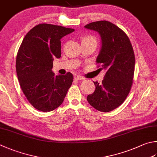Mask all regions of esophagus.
Listing matches in <instances>:
<instances>
[{
	"mask_svg": "<svg viewBox=\"0 0 157 157\" xmlns=\"http://www.w3.org/2000/svg\"><path fill=\"white\" fill-rule=\"evenodd\" d=\"M75 79L76 80V81H81V80H84L85 78L82 77L81 76H79V75H76L75 76Z\"/></svg>",
	"mask_w": 157,
	"mask_h": 157,
	"instance_id": "obj_1",
	"label": "esophagus"
}]
</instances>
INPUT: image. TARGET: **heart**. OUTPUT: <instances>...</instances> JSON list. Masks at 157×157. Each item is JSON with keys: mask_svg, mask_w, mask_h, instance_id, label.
Segmentation results:
<instances>
[{"mask_svg": "<svg viewBox=\"0 0 157 157\" xmlns=\"http://www.w3.org/2000/svg\"><path fill=\"white\" fill-rule=\"evenodd\" d=\"M81 39L82 43H96V39L91 35H85L84 36L81 37Z\"/></svg>", "mask_w": 157, "mask_h": 157, "instance_id": "heart-1", "label": "heart"}]
</instances>
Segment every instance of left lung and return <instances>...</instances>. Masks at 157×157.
Listing matches in <instances>:
<instances>
[{
    "instance_id": "8db88e82",
    "label": "left lung",
    "mask_w": 157,
    "mask_h": 157,
    "mask_svg": "<svg viewBox=\"0 0 157 157\" xmlns=\"http://www.w3.org/2000/svg\"><path fill=\"white\" fill-rule=\"evenodd\" d=\"M85 28L99 33L102 48L96 59L98 70H105L101 84L94 82L95 91L87 100L96 110L109 112L124 102L133 82L135 54L125 32L106 20L91 22Z\"/></svg>"
}]
</instances>
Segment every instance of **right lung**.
<instances>
[{
	"instance_id": "1",
	"label": "right lung",
	"mask_w": 157,
	"mask_h": 157,
	"mask_svg": "<svg viewBox=\"0 0 157 157\" xmlns=\"http://www.w3.org/2000/svg\"><path fill=\"white\" fill-rule=\"evenodd\" d=\"M75 29L40 24L29 31L16 57V73L22 90L37 110L49 112L59 107L72 85L73 75L56 76L54 58L61 57V39Z\"/></svg>"
}]
</instances>
